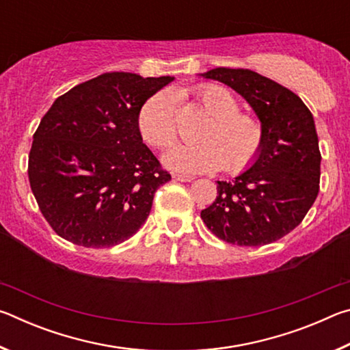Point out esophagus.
I'll use <instances>...</instances> for the list:
<instances>
[{"mask_svg":"<svg viewBox=\"0 0 350 350\" xmlns=\"http://www.w3.org/2000/svg\"><path fill=\"white\" fill-rule=\"evenodd\" d=\"M173 179L179 180V182H191V180H194V177L185 176V174H173Z\"/></svg>","mask_w":350,"mask_h":350,"instance_id":"34e87169","label":"esophagus"}]
</instances>
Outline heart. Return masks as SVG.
<instances>
[{
    "instance_id": "heart-1",
    "label": "heart",
    "mask_w": 350,
    "mask_h": 350,
    "mask_svg": "<svg viewBox=\"0 0 350 350\" xmlns=\"http://www.w3.org/2000/svg\"><path fill=\"white\" fill-rule=\"evenodd\" d=\"M193 97L210 117L202 123L194 145H176L163 156L168 168L187 174L222 168L238 174L256 161L264 144V126L256 117L241 112L239 100L227 88L200 83ZM142 137L156 148L174 144L179 133L177 103L170 92H157L142 105L137 117Z\"/></svg>"
}]
</instances>
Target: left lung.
Returning <instances> with one entry per match:
<instances>
[{
	"label": "left lung",
	"mask_w": 350,
	"mask_h": 350,
	"mask_svg": "<svg viewBox=\"0 0 350 350\" xmlns=\"http://www.w3.org/2000/svg\"><path fill=\"white\" fill-rule=\"evenodd\" d=\"M202 75L250 103L264 144L247 171L232 182L217 180L215 202L200 217L228 244H271L303 222L318 196L321 152L312 112L295 92L250 69L216 68Z\"/></svg>",
	"instance_id": "left-lung-1"
}]
</instances>
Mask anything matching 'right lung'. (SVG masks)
Wrapping results in <instances>:
<instances>
[{
    "mask_svg": "<svg viewBox=\"0 0 350 350\" xmlns=\"http://www.w3.org/2000/svg\"><path fill=\"white\" fill-rule=\"evenodd\" d=\"M174 77L106 72L58 97L29 152L41 215L72 244H122L145 224L154 193L171 180L139 131V111Z\"/></svg>",
    "mask_w": 350,
    "mask_h": 350,
    "instance_id": "add662e5",
    "label": "right lung"
}]
</instances>
